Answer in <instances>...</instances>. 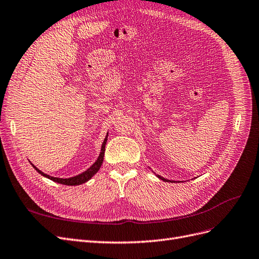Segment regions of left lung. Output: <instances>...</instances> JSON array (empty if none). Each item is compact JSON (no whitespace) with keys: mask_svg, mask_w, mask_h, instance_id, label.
<instances>
[{"mask_svg":"<svg viewBox=\"0 0 259 259\" xmlns=\"http://www.w3.org/2000/svg\"><path fill=\"white\" fill-rule=\"evenodd\" d=\"M160 179H162V180H164V181H168V180H166V179H164L163 177H160V176H158ZM170 183H171V181H170Z\"/></svg>","mask_w":259,"mask_h":259,"instance_id":"left-lung-1","label":"left lung"}]
</instances>
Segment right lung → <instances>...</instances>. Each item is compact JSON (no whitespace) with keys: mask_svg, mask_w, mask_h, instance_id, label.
<instances>
[{"mask_svg":"<svg viewBox=\"0 0 259 259\" xmlns=\"http://www.w3.org/2000/svg\"><path fill=\"white\" fill-rule=\"evenodd\" d=\"M105 142H107V139H105L104 142H103L102 147H101V152H100V155H99L97 161H96L95 163H94L88 170H85L84 173H82V174H80V175H78V176H74V177H71V178H67V179L51 177V176H49V175H47V174L42 173L41 170L38 169V168H37L36 166H34L33 164H32V165L35 167V169L38 171V173L41 174L42 176H45V177H47V178H49V179L55 181V183H59V184H62V185H67V186H78V185H81V184L86 183V181L90 180V179L99 170V168H100V166H101V164H102V162H103L104 150H105Z\"/></svg>","mask_w":259,"mask_h":259,"instance_id":"add662e5","label":"right lung"}]
</instances>
